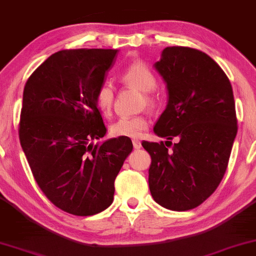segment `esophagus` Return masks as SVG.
Wrapping results in <instances>:
<instances>
[{"label":"esophagus","mask_w":256,"mask_h":256,"mask_svg":"<svg viewBox=\"0 0 256 256\" xmlns=\"http://www.w3.org/2000/svg\"><path fill=\"white\" fill-rule=\"evenodd\" d=\"M132 144H134V148L136 150H138V148H142V142H140V140H137V139H134V140H132Z\"/></svg>","instance_id":"1"}]
</instances>
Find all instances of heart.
Instances as JSON below:
<instances>
[{
	"label": "heart",
	"mask_w": 256,
	"mask_h": 256,
	"mask_svg": "<svg viewBox=\"0 0 256 256\" xmlns=\"http://www.w3.org/2000/svg\"><path fill=\"white\" fill-rule=\"evenodd\" d=\"M122 80L128 86L145 92L146 104L154 105L156 96L152 90L156 86V76L142 62H134L125 68L122 72ZM114 91L108 83L102 84L96 92V104L102 114H110L114 106ZM148 128V119L142 116L138 117H124L118 119L111 126V134L116 137L138 138Z\"/></svg>",
	"instance_id": "obj_1"
}]
</instances>
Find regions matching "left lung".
Segmentation results:
<instances>
[{
  "label": "left lung",
  "instance_id": "obj_1",
  "mask_svg": "<svg viewBox=\"0 0 256 256\" xmlns=\"http://www.w3.org/2000/svg\"><path fill=\"white\" fill-rule=\"evenodd\" d=\"M154 68L168 91L154 132L176 142H142L152 159L148 186L156 202L182 212L202 205L224 178L238 132L233 88L216 60L192 48H165Z\"/></svg>",
  "mask_w": 256,
  "mask_h": 256
}]
</instances>
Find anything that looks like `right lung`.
<instances>
[{
  "instance_id": "right-lung-1",
  "label": "right lung",
  "mask_w": 256,
  "mask_h": 256,
  "mask_svg": "<svg viewBox=\"0 0 256 256\" xmlns=\"http://www.w3.org/2000/svg\"><path fill=\"white\" fill-rule=\"evenodd\" d=\"M118 50L76 49L51 54L26 80L18 136L37 185L64 212L88 216L114 202V179L130 138L94 144L106 134L96 92Z\"/></svg>"
}]
</instances>
